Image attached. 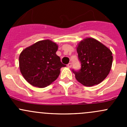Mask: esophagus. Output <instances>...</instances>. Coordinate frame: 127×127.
I'll use <instances>...</instances> for the list:
<instances>
[{
  "mask_svg": "<svg viewBox=\"0 0 127 127\" xmlns=\"http://www.w3.org/2000/svg\"><path fill=\"white\" fill-rule=\"evenodd\" d=\"M67 67H69V68H71V67H72V64L71 63H69L68 64H67Z\"/></svg>",
  "mask_w": 127,
  "mask_h": 127,
  "instance_id": "obj_1",
  "label": "esophagus"
}]
</instances>
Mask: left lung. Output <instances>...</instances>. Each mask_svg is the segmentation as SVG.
Masks as SVG:
<instances>
[{
	"instance_id": "left-lung-1",
	"label": "left lung",
	"mask_w": 127,
	"mask_h": 127,
	"mask_svg": "<svg viewBox=\"0 0 127 127\" xmlns=\"http://www.w3.org/2000/svg\"><path fill=\"white\" fill-rule=\"evenodd\" d=\"M77 52L81 69L74 71L75 79L86 87H92L103 81L111 69L112 53L98 40L88 37L77 45Z\"/></svg>"
}]
</instances>
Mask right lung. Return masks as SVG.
<instances>
[{"mask_svg":"<svg viewBox=\"0 0 127 127\" xmlns=\"http://www.w3.org/2000/svg\"><path fill=\"white\" fill-rule=\"evenodd\" d=\"M58 46L50 40H40L27 47L19 57V66L25 80L32 86L44 88L58 77L65 67L56 54Z\"/></svg>","mask_w":127,"mask_h":127,"instance_id":"1","label":"right lung"}]
</instances>
